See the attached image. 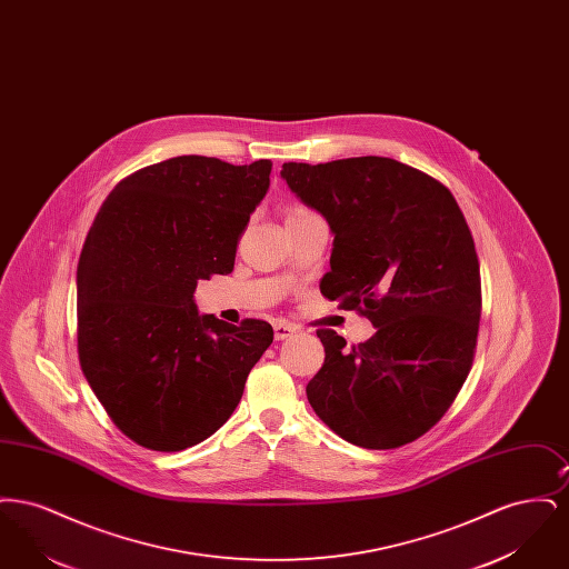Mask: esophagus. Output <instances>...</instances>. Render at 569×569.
<instances>
[{"instance_id":"obj_1","label":"esophagus","mask_w":569,"mask_h":569,"mask_svg":"<svg viewBox=\"0 0 569 569\" xmlns=\"http://www.w3.org/2000/svg\"><path fill=\"white\" fill-rule=\"evenodd\" d=\"M272 330H274V339L277 341H283V339H288V337H292L297 332L295 326L286 325V322H277V325L272 326Z\"/></svg>"}]
</instances>
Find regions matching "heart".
<instances>
[{"label":"heart","mask_w":569,"mask_h":569,"mask_svg":"<svg viewBox=\"0 0 569 569\" xmlns=\"http://www.w3.org/2000/svg\"><path fill=\"white\" fill-rule=\"evenodd\" d=\"M309 213H311V211H307V209H302V207H292V209H288V211H286V221H292V219L309 216Z\"/></svg>","instance_id":"heart-1"}]
</instances>
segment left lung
I'll use <instances>...</instances> for the list:
<instances>
[{"instance_id":"left-lung-1","label":"left lung","mask_w":569,"mask_h":569,"mask_svg":"<svg viewBox=\"0 0 569 569\" xmlns=\"http://www.w3.org/2000/svg\"><path fill=\"white\" fill-rule=\"evenodd\" d=\"M281 179L335 237L322 295L376 326L353 348L318 330L326 358L307 399L350 443L406 446L439 422L471 369L482 288L469 226L448 188L390 158L288 162Z\"/></svg>"}]
</instances>
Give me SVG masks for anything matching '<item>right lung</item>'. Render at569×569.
Listing matches in <instances>:
<instances>
[{
  "instance_id": "obj_1",
  "label": "right lung",
  "mask_w": 569,
  "mask_h": 569,
  "mask_svg": "<svg viewBox=\"0 0 569 569\" xmlns=\"http://www.w3.org/2000/svg\"><path fill=\"white\" fill-rule=\"evenodd\" d=\"M271 168L170 158L117 183L89 228L77 269L82 373L138 446L179 452L216 433L272 343L269 322L228 325L193 300L200 279L234 269Z\"/></svg>"
}]
</instances>
